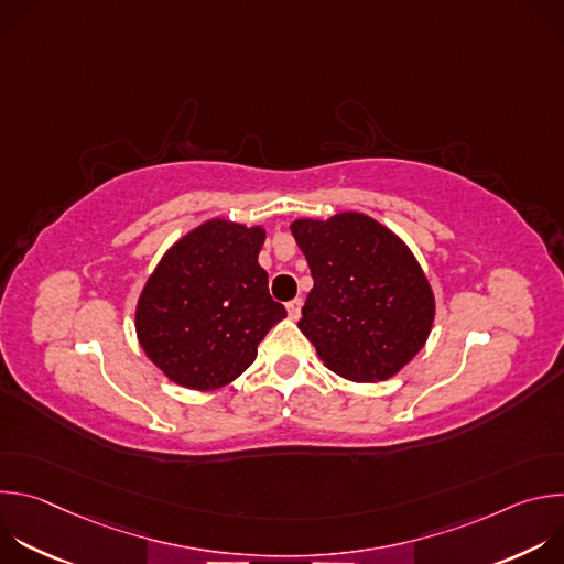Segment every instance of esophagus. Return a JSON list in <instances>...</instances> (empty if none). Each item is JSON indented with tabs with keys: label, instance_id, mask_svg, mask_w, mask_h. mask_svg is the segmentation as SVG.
Segmentation results:
<instances>
[{
	"label": "esophagus",
	"instance_id": "1",
	"mask_svg": "<svg viewBox=\"0 0 564 564\" xmlns=\"http://www.w3.org/2000/svg\"><path fill=\"white\" fill-rule=\"evenodd\" d=\"M288 314H290V318H299L301 316V299H292V301H288Z\"/></svg>",
	"mask_w": 564,
	"mask_h": 564
}]
</instances>
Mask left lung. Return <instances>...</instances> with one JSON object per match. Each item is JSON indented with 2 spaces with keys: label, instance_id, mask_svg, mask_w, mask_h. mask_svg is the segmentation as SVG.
<instances>
[{
  "label": "left lung",
  "instance_id": "8db88e82",
  "mask_svg": "<svg viewBox=\"0 0 564 564\" xmlns=\"http://www.w3.org/2000/svg\"><path fill=\"white\" fill-rule=\"evenodd\" d=\"M314 288L299 328L321 361L350 381H383L426 344L433 290L413 252L370 216L344 212L290 225Z\"/></svg>",
  "mask_w": 564,
  "mask_h": 564
}]
</instances>
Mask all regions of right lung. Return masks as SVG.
<instances>
[{
  "label": "right lung",
  "instance_id": "right-lung-1",
  "mask_svg": "<svg viewBox=\"0 0 564 564\" xmlns=\"http://www.w3.org/2000/svg\"><path fill=\"white\" fill-rule=\"evenodd\" d=\"M265 229L207 220L158 263L135 307L147 357L172 381L214 390L257 359L285 307L270 296L259 265Z\"/></svg>",
  "mask_w": 564,
  "mask_h": 564
}]
</instances>
